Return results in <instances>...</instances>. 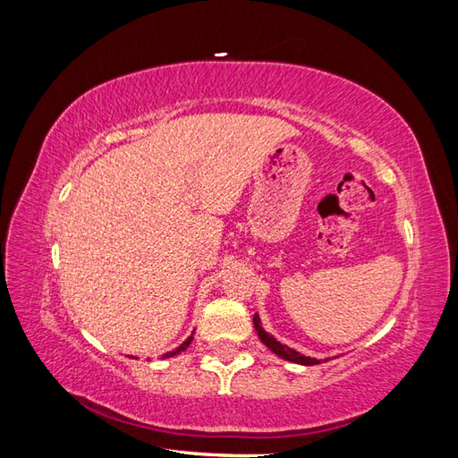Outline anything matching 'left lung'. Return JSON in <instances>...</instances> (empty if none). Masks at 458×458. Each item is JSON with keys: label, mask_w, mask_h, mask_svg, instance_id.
Instances as JSON below:
<instances>
[{"label": "left lung", "mask_w": 458, "mask_h": 458, "mask_svg": "<svg viewBox=\"0 0 458 458\" xmlns=\"http://www.w3.org/2000/svg\"><path fill=\"white\" fill-rule=\"evenodd\" d=\"M254 328H256V332H258L259 340H261L263 344H266L267 348H269L275 355H279L281 359H284V361L298 363V365H318V363H321V359H315V357L303 355V353H300V352H296V350H293V348H288V345L281 344V342L276 340V338H273V336L269 335V332L263 330V327H261V318H259V315H258V313L254 315ZM325 361H328V359H325Z\"/></svg>", "instance_id": "obj_1"}]
</instances>
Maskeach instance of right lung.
I'll return each mask as SVG.
<instances>
[{"label":"right lung","mask_w":458,"mask_h":458,"mask_svg":"<svg viewBox=\"0 0 458 458\" xmlns=\"http://www.w3.org/2000/svg\"><path fill=\"white\" fill-rule=\"evenodd\" d=\"M192 335H195V332H191V336L182 344V345H179V348H175L174 352H168V353H164L162 355V359H168V357H174V355H177V353H182V352H185L187 348H189V344L192 342Z\"/></svg>","instance_id":"add662e5"}]
</instances>
